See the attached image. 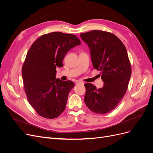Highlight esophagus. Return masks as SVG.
<instances>
[{
    "label": "esophagus",
    "instance_id": "obj_1",
    "mask_svg": "<svg viewBox=\"0 0 153 153\" xmlns=\"http://www.w3.org/2000/svg\"><path fill=\"white\" fill-rule=\"evenodd\" d=\"M76 84H82V85H84V83L81 82H79V81H76Z\"/></svg>",
    "mask_w": 153,
    "mask_h": 153
}]
</instances>
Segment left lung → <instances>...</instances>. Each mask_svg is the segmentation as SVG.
<instances>
[{"instance_id": "1", "label": "left lung", "mask_w": 153, "mask_h": 153, "mask_svg": "<svg viewBox=\"0 0 153 153\" xmlns=\"http://www.w3.org/2000/svg\"><path fill=\"white\" fill-rule=\"evenodd\" d=\"M80 36L89 47L92 65L101 71L104 82L100 89L91 83L85 84V103L96 114L108 113L123 98L131 77L126 48L116 36L108 32L94 30Z\"/></svg>"}]
</instances>
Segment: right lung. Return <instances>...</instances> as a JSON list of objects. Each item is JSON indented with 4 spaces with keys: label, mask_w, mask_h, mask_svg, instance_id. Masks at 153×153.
Masks as SVG:
<instances>
[{
    "label": "right lung",
    "mask_w": 153,
    "mask_h": 153,
    "mask_svg": "<svg viewBox=\"0 0 153 153\" xmlns=\"http://www.w3.org/2000/svg\"><path fill=\"white\" fill-rule=\"evenodd\" d=\"M80 44L75 35L53 32L37 39L27 52L22 70L24 89L30 105L41 116L56 118L65 109L75 84L56 79V68L63 66L67 52Z\"/></svg>",
    "instance_id": "1"
}]
</instances>
